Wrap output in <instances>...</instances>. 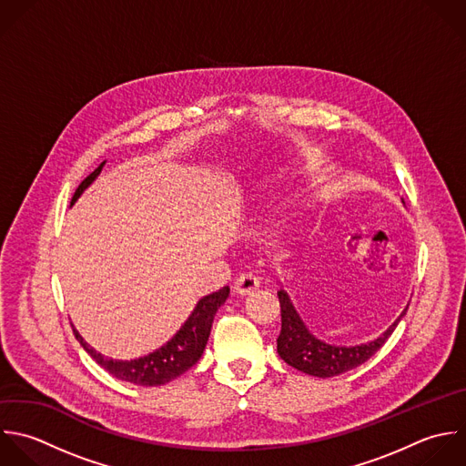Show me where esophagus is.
<instances>
[{"instance_id": "obj_1", "label": "esophagus", "mask_w": 466, "mask_h": 466, "mask_svg": "<svg viewBox=\"0 0 466 466\" xmlns=\"http://www.w3.org/2000/svg\"><path fill=\"white\" fill-rule=\"evenodd\" d=\"M259 287V278H256L252 272L241 274L238 276V279L234 281V290L241 296H247L250 292H254Z\"/></svg>"}]
</instances>
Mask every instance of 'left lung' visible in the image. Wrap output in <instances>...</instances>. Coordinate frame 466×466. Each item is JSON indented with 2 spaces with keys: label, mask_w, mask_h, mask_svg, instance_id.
Listing matches in <instances>:
<instances>
[{
  "label": "left lung",
  "mask_w": 466,
  "mask_h": 466,
  "mask_svg": "<svg viewBox=\"0 0 466 466\" xmlns=\"http://www.w3.org/2000/svg\"><path fill=\"white\" fill-rule=\"evenodd\" d=\"M278 298L281 307V334L278 338V354L290 367L316 378H334L369 361L387 343L409 309L407 307L378 339L356 347H336L318 339L309 332L285 290H279Z\"/></svg>",
  "instance_id": "8db88e82"
}]
</instances>
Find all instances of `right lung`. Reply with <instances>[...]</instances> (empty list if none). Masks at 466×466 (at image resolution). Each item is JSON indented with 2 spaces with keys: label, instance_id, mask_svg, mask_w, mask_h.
I'll return each mask as SVG.
<instances>
[{
  "label": "right lung",
  "instance_id": "right-lung-1",
  "mask_svg": "<svg viewBox=\"0 0 466 466\" xmlns=\"http://www.w3.org/2000/svg\"><path fill=\"white\" fill-rule=\"evenodd\" d=\"M103 165H105V161L90 176H86L81 181V185L74 192L70 203H74L81 196V192L97 177ZM228 292H230V289L223 287L218 292H212V294L201 298L198 301L194 312L190 314V318L177 330V334L167 345H163L156 352H152L145 358H139V360H130V361L108 360V358L101 356L99 352H96L86 341H83V338L77 334L76 329H72V330H74L76 339L90 354V358L99 367H103L108 374H112L114 378H117L121 381L134 383V385H141V387H157V385H165V383L179 378L181 374H185L188 369H192L199 361V358L205 350V345L208 341V336H210L214 316H216L218 309L227 301Z\"/></svg>",
  "mask_w": 466,
  "mask_h": 466
}]
</instances>
